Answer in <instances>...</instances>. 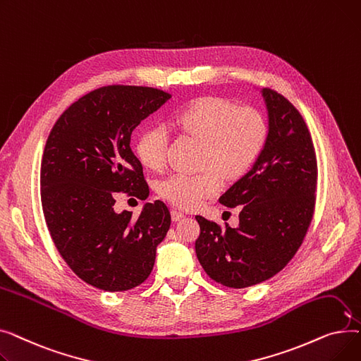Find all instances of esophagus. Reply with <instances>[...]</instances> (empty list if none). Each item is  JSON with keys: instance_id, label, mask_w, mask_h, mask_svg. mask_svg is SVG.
Wrapping results in <instances>:
<instances>
[{"instance_id": "obj_1", "label": "esophagus", "mask_w": 361, "mask_h": 361, "mask_svg": "<svg viewBox=\"0 0 361 361\" xmlns=\"http://www.w3.org/2000/svg\"><path fill=\"white\" fill-rule=\"evenodd\" d=\"M185 215L183 214V212H180V211H177V209H173L171 211V218H173V221H180V219H183Z\"/></svg>"}]
</instances>
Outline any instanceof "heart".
Instances as JSON below:
<instances>
[{
  "instance_id": "obj_1",
  "label": "heart",
  "mask_w": 361,
  "mask_h": 361,
  "mask_svg": "<svg viewBox=\"0 0 361 361\" xmlns=\"http://www.w3.org/2000/svg\"><path fill=\"white\" fill-rule=\"evenodd\" d=\"M184 135L203 142L200 174H173L162 180L158 193L183 209H195L216 196L230 180L243 177L259 159L268 139V123L253 106H238L233 101L204 97L188 104L171 118ZM169 136L165 127L143 130L136 142L142 165L161 171L166 164Z\"/></svg>"
}]
</instances>
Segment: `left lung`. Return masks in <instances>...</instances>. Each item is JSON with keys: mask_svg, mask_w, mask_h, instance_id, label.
<instances>
[{"mask_svg": "<svg viewBox=\"0 0 361 361\" xmlns=\"http://www.w3.org/2000/svg\"><path fill=\"white\" fill-rule=\"evenodd\" d=\"M268 111V139L247 174L219 202L240 209L225 228L197 215L196 255L204 272L230 288L256 286L294 257L313 218L317 164L310 131L295 106L278 92L260 90Z\"/></svg>", "mask_w": 361, "mask_h": 361, "instance_id": "1", "label": "left lung"}]
</instances>
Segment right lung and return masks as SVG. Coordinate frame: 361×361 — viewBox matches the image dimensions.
<instances>
[{
  "mask_svg": "<svg viewBox=\"0 0 361 361\" xmlns=\"http://www.w3.org/2000/svg\"><path fill=\"white\" fill-rule=\"evenodd\" d=\"M169 98L154 87L104 86L71 104L49 133L41 164L44 216L56 250L92 287L127 291L154 269L171 225L166 204L146 203L135 219L114 211V193L149 196L131 133Z\"/></svg>",
  "mask_w": 361,
  "mask_h": 361,
  "instance_id": "1",
  "label": "right lung"
}]
</instances>
